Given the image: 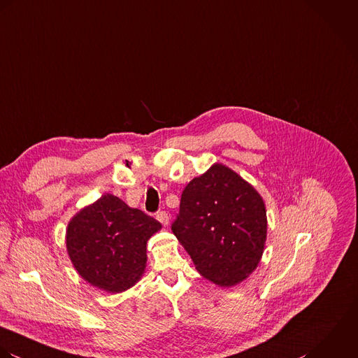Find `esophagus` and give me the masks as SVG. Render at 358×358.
Here are the masks:
<instances>
[{
  "label": "esophagus",
  "mask_w": 358,
  "mask_h": 358,
  "mask_svg": "<svg viewBox=\"0 0 358 358\" xmlns=\"http://www.w3.org/2000/svg\"><path fill=\"white\" fill-rule=\"evenodd\" d=\"M156 218L163 224V225H167L169 224V215L166 212H159L156 215Z\"/></svg>",
  "instance_id": "esophagus-1"
}]
</instances>
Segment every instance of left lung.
Wrapping results in <instances>:
<instances>
[{
  "mask_svg": "<svg viewBox=\"0 0 358 358\" xmlns=\"http://www.w3.org/2000/svg\"><path fill=\"white\" fill-rule=\"evenodd\" d=\"M171 229L205 278L236 285L262 259L267 236L264 202L235 171L215 164L185 187Z\"/></svg>",
  "mask_w": 358,
  "mask_h": 358,
  "instance_id": "1",
  "label": "left lung"
}]
</instances>
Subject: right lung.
I'll return each instance as SVG.
<instances>
[{
    "label": "right lung",
    "mask_w": 358,
    "mask_h": 358,
    "mask_svg": "<svg viewBox=\"0 0 358 358\" xmlns=\"http://www.w3.org/2000/svg\"><path fill=\"white\" fill-rule=\"evenodd\" d=\"M162 224L113 195H102L68 225L74 268L91 285L119 293L134 285L146 264V242Z\"/></svg>",
    "instance_id": "obj_1"
}]
</instances>
